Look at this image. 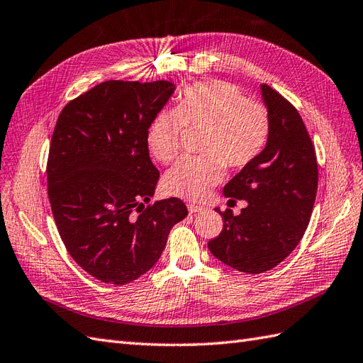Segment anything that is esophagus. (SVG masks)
I'll return each instance as SVG.
<instances>
[{
  "mask_svg": "<svg viewBox=\"0 0 363 363\" xmlns=\"http://www.w3.org/2000/svg\"><path fill=\"white\" fill-rule=\"evenodd\" d=\"M206 207L198 206V204H189V212L190 213H199V212H204Z\"/></svg>",
  "mask_w": 363,
  "mask_h": 363,
  "instance_id": "34e87169",
  "label": "esophagus"
}]
</instances>
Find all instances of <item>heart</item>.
<instances>
[{"mask_svg": "<svg viewBox=\"0 0 363 363\" xmlns=\"http://www.w3.org/2000/svg\"><path fill=\"white\" fill-rule=\"evenodd\" d=\"M184 128L206 130L199 151L184 157L164 176L168 195L199 201L232 170L249 167L263 153L271 136L267 108L249 100L232 83L204 82L185 88L174 109H162L147 131L150 153L159 162H172L181 151Z\"/></svg>", "mask_w": 363, "mask_h": 363, "instance_id": "1", "label": "heart"}]
</instances>
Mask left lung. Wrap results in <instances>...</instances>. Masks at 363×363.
I'll return each mask as SVG.
<instances>
[{"label": "left lung", "mask_w": 363, "mask_h": 363, "mask_svg": "<svg viewBox=\"0 0 363 363\" xmlns=\"http://www.w3.org/2000/svg\"><path fill=\"white\" fill-rule=\"evenodd\" d=\"M271 116V136L254 162L224 187L229 202L246 199L235 216L220 212L224 225L208 250L224 264L246 274H261L280 264L305 235L313 213L318 168L314 143L289 100L261 85Z\"/></svg>", "instance_id": "left-lung-1"}]
</instances>
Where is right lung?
<instances>
[{"mask_svg":"<svg viewBox=\"0 0 363 363\" xmlns=\"http://www.w3.org/2000/svg\"><path fill=\"white\" fill-rule=\"evenodd\" d=\"M173 92L167 80H108L57 119L46 167L50 208L66 250L102 283L122 286L148 272L189 215L178 198L143 206L159 181L147 131Z\"/></svg>","mask_w":363,"mask_h":363,"instance_id":"add662e5","label":"right lung"}]
</instances>
